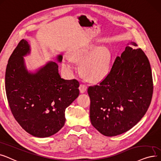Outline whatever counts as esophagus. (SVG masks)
Wrapping results in <instances>:
<instances>
[{"label": "esophagus", "instance_id": "34e87169", "mask_svg": "<svg viewBox=\"0 0 161 161\" xmlns=\"http://www.w3.org/2000/svg\"><path fill=\"white\" fill-rule=\"evenodd\" d=\"M79 90H80V93H84L86 91L87 86L85 85H84V84H80L79 86Z\"/></svg>", "mask_w": 161, "mask_h": 161}]
</instances>
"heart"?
I'll list each match as a JSON object with an SVG mask.
<instances>
[{
    "instance_id": "obj_1",
    "label": "heart",
    "mask_w": 161,
    "mask_h": 161,
    "mask_svg": "<svg viewBox=\"0 0 161 161\" xmlns=\"http://www.w3.org/2000/svg\"><path fill=\"white\" fill-rule=\"evenodd\" d=\"M71 57L65 58V65L73 68V60L80 63L82 75L91 82L102 80L109 73L111 55L108 48L102 47L96 48L93 46H86L73 50Z\"/></svg>"
}]
</instances>
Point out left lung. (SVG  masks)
Segmentation results:
<instances>
[{
	"label": "left lung",
	"mask_w": 161,
	"mask_h": 161,
	"mask_svg": "<svg viewBox=\"0 0 161 161\" xmlns=\"http://www.w3.org/2000/svg\"><path fill=\"white\" fill-rule=\"evenodd\" d=\"M131 44L137 46L133 42ZM153 92L147 57L141 48L127 46L104 79L88 88L92 125L106 136L127 132L145 115Z\"/></svg>",
	"instance_id": "obj_1"
}]
</instances>
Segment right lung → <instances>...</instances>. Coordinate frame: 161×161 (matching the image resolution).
<instances>
[{
    "label": "right lung",
    "mask_w": 161,
    "mask_h": 161,
    "mask_svg": "<svg viewBox=\"0 0 161 161\" xmlns=\"http://www.w3.org/2000/svg\"><path fill=\"white\" fill-rule=\"evenodd\" d=\"M29 47L22 39L8 59L5 75L7 99L14 117L27 132L49 137L64 126L65 109L79 96V82L61 78L58 65L53 62L35 73H29L23 56L30 52ZM62 58L58 56V62Z\"/></svg>",
    "instance_id": "right-lung-1"
}]
</instances>
